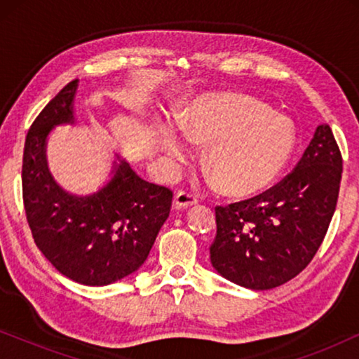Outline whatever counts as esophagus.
<instances>
[{
	"mask_svg": "<svg viewBox=\"0 0 359 359\" xmlns=\"http://www.w3.org/2000/svg\"><path fill=\"white\" fill-rule=\"evenodd\" d=\"M196 204H198V199H196V196L193 194L184 193V191H180V193L175 194L173 205L176 209H188V208H193Z\"/></svg>",
	"mask_w": 359,
	"mask_h": 359,
	"instance_id": "34e87169",
	"label": "esophagus"
}]
</instances>
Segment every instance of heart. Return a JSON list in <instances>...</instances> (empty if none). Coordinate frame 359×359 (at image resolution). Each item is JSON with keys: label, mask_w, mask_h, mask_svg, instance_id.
Instances as JSON below:
<instances>
[{"label": "heart", "mask_w": 359, "mask_h": 359, "mask_svg": "<svg viewBox=\"0 0 359 359\" xmlns=\"http://www.w3.org/2000/svg\"><path fill=\"white\" fill-rule=\"evenodd\" d=\"M186 139L209 145L205 168L225 194L250 198L268 189L286 168L296 132L264 102L232 91L196 97L178 117ZM156 144L173 163L189 158V147L171 126H161Z\"/></svg>", "instance_id": "heart-1"}]
</instances>
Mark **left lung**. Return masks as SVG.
Here are the masks:
<instances>
[{
	"label": "left lung",
	"instance_id": "left-lung-1",
	"mask_svg": "<svg viewBox=\"0 0 359 359\" xmlns=\"http://www.w3.org/2000/svg\"><path fill=\"white\" fill-rule=\"evenodd\" d=\"M341 155L318 126L291 175L266 193L215 208L210 263L238 286L266 291L297 276L317 253L337 208Z\"/></svg>",
	"mask_w": 359,
	"mask_h": 359
}]
</instances>
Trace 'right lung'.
I'll return each mask as SVG.
<instances>
[{
	"instance_id": "obj_1",
	"label": "right lung",
	"mask_w": 359,
	"mask_h": 359,
	"mask_svg": "<svg viewBox=\"0 0 359 359\" xmlns=\"http://www.w3.org/2000/svg\"><path fill=\"white\" fill-rule=\"evenodd\" d=\"M78 80L43 107L27 132L22 199L34 242L58 273L85 286H107L145 263L173 193L142 180L116 154L107 183L91 194L62 188L48 170L47 140L58 126H73Z\"/></svg>"
}]
</instances>
